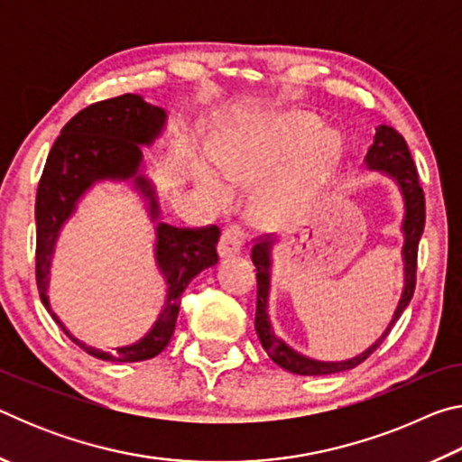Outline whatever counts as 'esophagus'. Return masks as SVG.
Instances as JSON below:
<instances>
[{
	"mask_svg": "<svg viewBox=\"0 0 462 462\" xmlns=\"http://www.w3.org/2000/svg\"><path fill=\"white\" fill-rule=\"evenodd\" d=\"M242 242H245V230H242V226L230 224L228 228L222 232L220 242H217V254H220V259L240 254Z\"/></svg>",
	"mask_w": 462,
	"mask_h": 462,
	"instance_id": "esophagus-1",
	"label": "esophagus"
}]
</instances>
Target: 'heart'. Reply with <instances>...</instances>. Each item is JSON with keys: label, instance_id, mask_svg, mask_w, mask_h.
Masks as SVG:
<instances>
[{"label": "heart", "instance_id": "b5f03b06", "mask_svg": "<svg viewBox=\"0 0 462 462\" xmlns=\"http://www.w3.org/2000/svg\"><path fill=\"white\" fill-rule=\"evenodd\" d=\"M316 128L318 120L314 116L291 112L273 120L267 128L236 136L228 151L220 154L222 173L232 185H253L275 167L289 148L309 136L281 167L273 183L256 198L254 217L261 226L275 228L287 222L297 209L306 206L338 161L340 143L336 132L319 128L315 133ZM203 187L216 201H226L228 198V191L209 175H203Z\"/></svg>", "mask_w": 462, "mask_h": 462}]
</instances>
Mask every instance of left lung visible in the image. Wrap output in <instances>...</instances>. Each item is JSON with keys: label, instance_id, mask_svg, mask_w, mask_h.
I'll return each mask as SVG.
<instances>
[{"label": "left lung", "instance_id": "8db88e82", "mask_svg": "<svg viewBox=\"0 0 462 462\" xmlns=\"http://www.w3.org/2000/svg\"><path fill=\"white\" fill-rule=\"evenodd\" d=\"M365 167L369 171H377V173L389 177L391 181L397 185V189L402 193L403 199V220H402V234H403V246H402V259H403V289L402 297L397 301V308L393 311L389 326L385 328L377 340H374L369 348L358 356L348 358V361L340 363H322L308 358L300 353H295L293 348H289L287 344L277 338L275 330H273L271 318H269V295H271V273H273V246L275 242L269 238H263L253 246V263L256 267V316H254V328L259 334V340L263 344L264 353L281 369H285L293 374H332L342 373L348 369H355L356 365L366 361L374 350L379 348V344L387 338L391 328L395 326L397 319L403 314V310L408 308V303L416 289V261H418V245L424 232L426 222V203H424V191H421L418 181V171L413 165L411 152L400 132L391 126L374 128L373 144L369 146V152L365 156Z\"/></svg>", "mask_w": 462, "mask_h": 462}]
</instances>
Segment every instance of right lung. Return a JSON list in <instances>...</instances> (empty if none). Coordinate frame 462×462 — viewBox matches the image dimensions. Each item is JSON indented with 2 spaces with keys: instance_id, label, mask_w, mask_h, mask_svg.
I'll return each instance as SVG.
<instances>
[{
  "instance_id": "obj_1",
  "label": "right lung",
  "mask_w": 462,
  "mask_h": 462,
  "mask_svg": "<svg viewBox=\"0 0 462 462\" xmlns=\"http://www.w3.org/2000/svg\"><path fill=\"white\" fill-rule=\"evenodd\" d=\"M167 126V112L136 93L97 101L69 120L52 144L36 193V283L44 308L60 330L85 353L112 363L148 361L167 346L175 332L179 303L187 285L201 271L217 263V226L175 228L161 222V206L151 179L144 175L140 146H151ZM130 182L147 201L155 224V260L168 285L166 303L143 339L128 347L99 351L69 333L48 301L53 248L64 224L70 219L84 193L97 182Z\"/></svg>"
}]
</instances>
